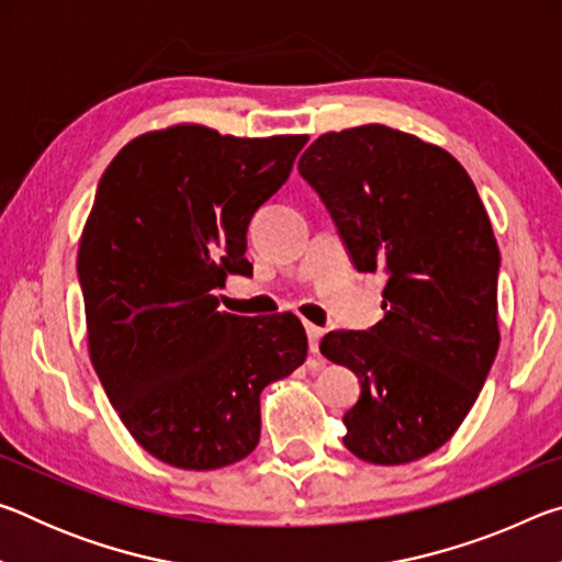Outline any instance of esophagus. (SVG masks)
I'll use <instances>...</instances> for the list:
<instances>
[{
	"label": "esophagus",
	"instance_id": "esophagus-1",
	"mask_svg": "<svg viewBox=\"0 0 562 562\" xmlns=\"http://www.w3.org/2000/svg\"><path fill=\"white\" fill-rule=\"evenodd\" d=\"M304 329H307V339H310V351L312 355H317L319 351V339H322V335H325V329L322 327H317V325H304Z\"/></svg>",
	"mask_w": 562,
	"mask_h": 562
}]
</instances>
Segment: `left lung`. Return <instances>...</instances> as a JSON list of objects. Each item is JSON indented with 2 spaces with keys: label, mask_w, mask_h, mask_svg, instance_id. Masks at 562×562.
<instances>
[{
  "label": "left lung",
  "mask_w": 562,
  "mask_h": 562,
  "mask_svg": "<svg viewBox=\"0 0 562 562\" xmlns=\"http://www.w3.org/2000/svg\"><path fill=\"white\" fill-rule=\"evenodd\" d=\"M297 168L357 270L389 274L384 319L319 345L361 384L345 446L376 465L424 459L471 412L501 345L486 207L449 150L382 123L322 133Z\"/></svg>",
  "instance_id": "8db88e82"
}]
</instances>
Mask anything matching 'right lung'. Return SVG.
Segmentation results:
<instances>
[{"instance_id":"right-lung-1","label":"right lung","mask_w":562,"mask_h":562,"mask_svg":"<svg viewBox=\"0 0 562 562\" xmlns=\"http://www.w3.org/2000/svg\"><path fill=\"white\" fill-rule=\"evenodd\" d=\"M307 136L148 131L111 160L79 243L89 357L121 422L186 471L237 463L260 441V394L307 357L302 322L217 312L245 274L247 225L290 178Z\"/></svg>"}]
</instances>
